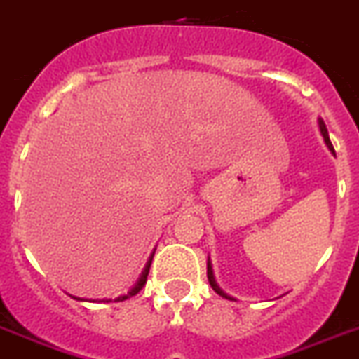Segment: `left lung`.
I'll list each match as a JSON object with an SVG mask.
<instances>
[{
  "label": "left lung",
  "instance_id": "8db88e82",
  "mask_svg": "<svg viewBox=\"0 0 359 359\" xmlns=\"http://www.w3.org/2000/svg\"><path fill=\"white\" fill-rule=\"evenodd\" d=\"M320 130H321V136H323V140H325L327 147H329V150L334 154V147H332V143H330V140H329V133H327V127H325V123H323V119H320ZM207 276H209L210 287H212V289L216 290V292L219 294V296H223V298H226V299H232L231 296H226V294L223 292V290L219 289V287H217L216 280H214V272H212V265H210V259H209V263H207Z\"/></svg>",
  "mask_w": 359,
  "mask_h": 359
}]
</instances>
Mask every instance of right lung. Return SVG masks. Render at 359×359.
<instances>
[{"label": "right lung", "instance_id": "add662e5", "mask_svg": "<svg viewBox=\"0 0 359 359\" xmlns=\"http://www.w3.org/2000/svg\"><path fill=\"white\" fill-rule=\"evenodd\" d=\"M152 256H154V254H152ZM152 256H150V259L149 262H147V265H145V269H143V272H142V278H140V280H137V283L134 285L133 289L128 290L127 294H123V296H118V298H114V302H125V299H128V298H133V296H136L137 292H140V290L143 289V287H145V283H147V276H149V269H150V263H152ZM72 298H74V296H72ZM74 299H79V298H74ZM90 302H112V299H90Z\"/></svg>", "mask_w": 359, "mask_h": 359}]
</instances>
